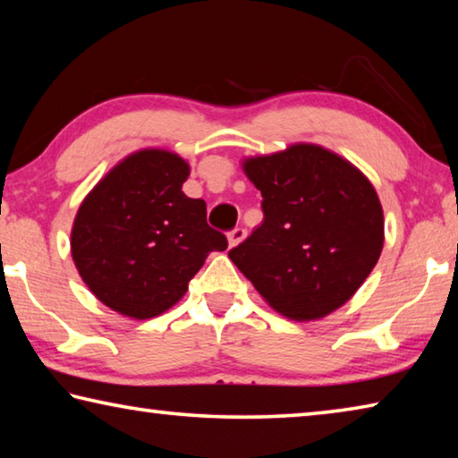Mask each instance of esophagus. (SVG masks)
<instances>
[{"mask_svg": "<svg viewBox=\"0 0 458 458\" xmlns=\"http://www.w3.org/2000/svg\"><path fill=\"white\" fill-rule=\"evenodd\" d=\"M246 238V230L244 228H234L228 234V242H230V246H238L240 242H242V240Z\"/></svg>", "mask_w": 458, "mask_h": 458, "instance_id": "1", "label": "esophagus"}]
</instances>
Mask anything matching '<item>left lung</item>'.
<instances>
[{"label": "left lung", "instance_id": "obj_1", "mask_svg": "<svg viewBox=\"0 0 458 458\" xmlns=\"http://www.w3.org/2000/svg\"><path fill=\"white\" fill-rule=\"evenodd\" d=\"M262 193V224L228 252L267 303L297 321L341 307L366 281L384 246L374 185L350 161L317 145L244 161Z\"/></svg>", "mask_w": 458, "mask_h": 458}]
</instances>
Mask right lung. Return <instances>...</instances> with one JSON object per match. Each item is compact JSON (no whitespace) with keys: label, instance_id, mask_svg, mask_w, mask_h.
<instances>
[{"label":"right lung","instance_id":"right-lung-1","mask_svg":"<svg viewBox=\"0 0 458 458\" xmlns=\"http://www.w3.org/2000/svg\"><path fill=\"white\" fill-rule=\"evenodd\" d=\"M190 165L180 155L143 149L113 167L79 208L72 259L98 301L149 319L167 311L212 250H226L208 226L206 201L182 191Z\"/></svg>","mask_w":458,"mask_h":458}]
</instances>
